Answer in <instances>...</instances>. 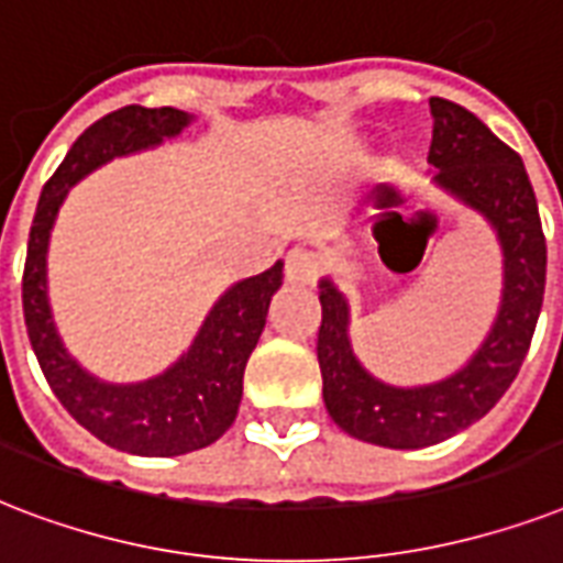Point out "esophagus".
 <instances>
[{
    "label": "esophagus",
    "mask_w": 563,
    "mask_h": 563,
    "mask_svg": "<svg viewBox=\"0 0 563 563\" xmlns=\"http://www.w3.org/2000/svg\"><path fill=\"white\" fill-rule=\"evenodd\" d=\"M317 276V258L313 252L302 250V246H294L287 252L285 258V282L287 285H308Z\"/></svg>",
    "instance_id": "1"
}]
</instances>
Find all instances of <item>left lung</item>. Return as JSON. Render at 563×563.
<instances>
[{"label": "left lung", "instance_id": "8db88e82", "mask_svg": "<svg viewBox=\"0 0 563 563\" xmlns=\"http://www.w3.org/2000/svg\"><path fill=\"white\" fill-rule=\"evenodd\" d=\"M429 164L434 187L476 211L503 246V302L473 358L431 385L399 387L376 378L350 341V302L320 278L317 361L325 411L346 434L387 449H422L459 434L494 408L529 352L547 285V241L538 199L520 155L467 108L431 96Z\"/></svg>", "mask_w": 563, "mask_h": 563}]
</instances>
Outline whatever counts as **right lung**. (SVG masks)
<instances>
[{
    "label": "right lung",
    "instance_id": "right-lung-1",
    "mask_svg": "<svg viewBox=\"0 0 563 563\" xmlns=\"http://www.w3.org/2000/svg\"><path fill=\"white\" fill-rule=\"evenodd\" d=\"M194 117L178 108L125 104L96 120L55 176L46 181L34 213L23 273V313L29 341L52 394L108 446L146 459H169L220 440L238 417L243 396V369L267 322L269 299L282 287V261L232 285L213 302L190 350L158 376L132 385H111L87 373L60 341L52 320L46 252L49 234L69 187L108 161L161 146L178 137Z\"/></svg>",
    "mask_w": 563,
    "mask_h": 563
}]
</instances>
